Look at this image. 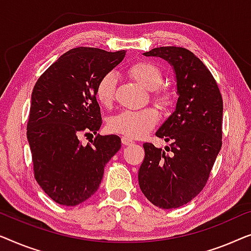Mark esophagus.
Returning <instances> with one entry per match:
<instances>
[{
	"mask_svg": "<svg viewBox=\"0 0 251 251\" xmlns=\"http://www.w3.org/2000/svg\"><path fill=\"white\" fill-rule=\"evenodd\" d=\"M122 143L124 144V146H130V144L134 143V141L132 139H129V137H127V136H123L122 137Z\"/></svg>",
	"mask_w": 251,
	"mask_h": 251,
	"instance_id": "esophagus-1",
	"label": "esophagus"
}]
</instances>
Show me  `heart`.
<instances>
[{
  "mask_svg": "<svg viewBox=\"0 0 251 251\" xmlns=\"http://www.w3.org/2000/svg\"><path fill=\"white\" fill-rule=\"evenodd\" d=\"M128 75L137 83L148 90H152V99L162 109L172 107L173 93L165 87H160L162 83V73L159 67L150 61H137L127 69ZM117 77L109 72L99 78L95 85V98L103 107H110L115 100ZM159 121V114L156 109L146 108L135 111H122L110 118L108 128L112 133L123 134L127 137L139 139L147 135Z\"/></svg>",
  "mask_w": 251,
  "mask_h": 251,
  "instance_id": "1",
  "label": "heart"
}]
</instances>
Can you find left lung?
Returning a JSON list of instances; mask_svg holds the SVG:
<instances>
[{
	"instance_id": "8db88e82",
	"label": "left lung",
	"mask_w": 251,
	"mask_h": 251,
	"mask_svg": "<svg viewBox=\"0 0 251 251\" xmlns=\"http://www.w3.org/2000/svg\"><path fill=\"white\" fill-rule=\"evenodd\" d=\"M143 54L167 60L176 74V109L156 133L171 144L164 151L144 143L139 171L147 199L172 209L199 195L209 178L222 147L223 99L209 69L188 49L160 47Z\"/></svg>"
}]
</instances>
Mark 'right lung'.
<instances>
[{"instance_id": "right-lung-1", "label": "right lung", "mask_w": 251, "mask_h": 251, "mask_svg": "<svg viewBox=\"0 0 251 251\" xmlns=\"http://www.w3.org/2000/svg\"><path fill=\"white\" fill-rule=\"evenodd\" d=\"M125 54V50L72 49L35 84L27 139L35 179L55 202L76 206L93 196L103 177L105 164L121 149L117 135L98 134L86 146L79 137L100 129L102 118L95 85Z\"/></svg>"}]
</instances>
